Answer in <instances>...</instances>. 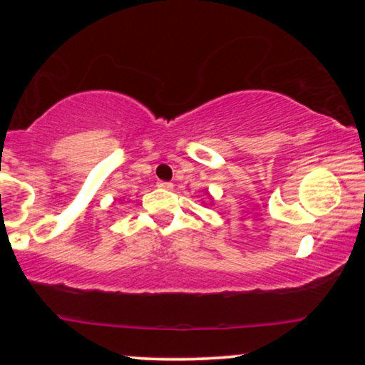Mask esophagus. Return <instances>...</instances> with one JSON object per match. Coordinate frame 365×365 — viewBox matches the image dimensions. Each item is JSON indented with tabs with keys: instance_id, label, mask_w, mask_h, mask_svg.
<instances>
[{
	"instance_id": "1",
	"label": "esophagus",
	"mask_w": 365,
	"mask_h": 365,
	"mask_svg": "<svg viewBox=\"0 0 365 365\" xmlns=\"http://www.w3.org/2000/svg\"><path fill=\"white\" fill-rule=\"evenodd\" d=\"M158 187L163 188V190H171V188H173V183H171V182H158Z\"/></svg>"
}]
</instances>
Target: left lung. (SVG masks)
<instances>
[{
  "mask_svg": "<svg viewBox=\"0 0 365 365\" xmlns=\"http://www.w3.org/2000/svg\"><path fill=\"white\" fill-rule=\"evenodd\" d=\"M206 197H207V199H209V200H211V202H212V195H211V194H209V192H207V190H206Z\"/></svg>",
  "mask_w": 365,
  "mask_h": 365,
  "instance_id": "1",
  "label": "left lung"
}]
</instances>
